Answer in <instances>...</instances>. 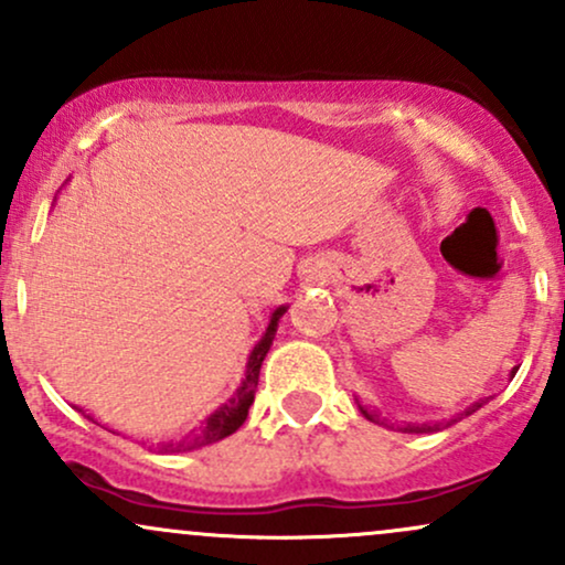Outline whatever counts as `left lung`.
I'll return each mask as SVG.
<instances>
[{"label":"left lung","instance_id":"left-lung-1","mask_svg":"<svg viewBox=\"0 0 565 565\" xmlns=\"http://www.w3.org/2000/svg\"><path fill=\"white\" fill-rule=\"evenodd\" d=\"M512 374H515V372H512ZM483 404H481V401H478V404H472L470 408H468V412H465V417H468V414H472V412H476V408H481ZM361 412H364V417H369V419H374V414H369L366 412V408H361ZM446 425H449V423H446ZM440 427H444V425H423V427H419V425H408L406 427V430L408 433H433V430H440Z\"/></svg>","mask_w":565,"mask_h":565}]
</instances>
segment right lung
Returning a JSON list of instances; mask_svg holds the SVG:
<instances>
[{"mask_svg":"<svg viewBox=\"0 0 565 565\" xmlns=\"http://www.w3.org/2000/svg\"><path fill=\"white\" fill-rule=\"evenodd\" d=\"M284 313H287V308H278L276 313L270 316V323H268V329H265V337H263L260 342H257L255 350H252L249 361H246V377L242 382V387H238V391H236V395H233L228 404L220 406L217 412L212 414V417L199 427V433L191 440H183V444H170V446H167V449H178L180 451V449H196V446L215 444V440L231 436V433H236L238 427L244 425L246 414H249L252 401H255L257 382H260L263 359H265V353H268V350H270V345H274L278 319H281ZM89 419H93V417H89Z\"/></svg>","mask_w":565,"mask_h":565,"instance_id":"add662e5","label":"right lung"}]
</instances>
